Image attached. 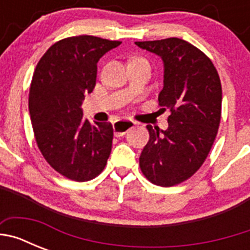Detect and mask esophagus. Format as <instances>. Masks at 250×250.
I'll use <instances>...</instances> for the list:
<instances>
[{
  "label": "esophagus",
  "instance_id": "obj_1",
  "mask_svg": "<svg viewBox=\"0 0 250 250\" xmlns=\"http://www.w3.org/2000/svg\"><path fill=\"white\" fill-rule=\"evenodd\" d=\"M132 126H135V123L126 119H121V120L115 121L114 123V134L116 136L125 135Z\"/></svg>",
  "mask_w": 250,
  "mask_h": 250
}]
</instances>
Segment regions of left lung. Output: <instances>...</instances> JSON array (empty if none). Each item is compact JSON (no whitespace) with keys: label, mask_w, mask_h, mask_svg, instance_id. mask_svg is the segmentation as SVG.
<instances>
[{"label":"left lung","mask_w":250,"mask_h":250,"mask_svg":"<svg viewBox=\"0 0 250 250\" xmlns=\"http://www.w3.org/2000/svg\"><path fill=\"white\" fill-rule=\"evenodd\" d=\"M164 63L159 105L169 110L167 130L147 125L141 171L152 184L173 187L203 165L215 140L222 114V85L210 59L182 39L135 42Z\"/></svg>","instance_id":"obj_1"}]
</instances>
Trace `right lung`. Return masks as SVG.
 Here are the masks:
<instances>
[{
	"mask_svg": "<svg viewBox=\"0 0 250 250\" xmlns=\"http://www.w3.org/2000/svg\"><path fill=\"white\" fill-rule=\"evenodd\" d=\"M120 43L87 35L67 37L46 51L32 76L28 110L37 146L71 180L94 179L111 152L112 125H91L81 105L96 85L99 60Z\"/></svg>",
	"mask_w": 250,
	"mask_h": 250,
	"instance_id": "add662e5",
	"label": "right lung"
}]
</instances>
